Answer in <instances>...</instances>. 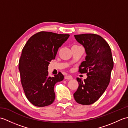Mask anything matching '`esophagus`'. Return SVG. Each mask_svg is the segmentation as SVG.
<instances>
[{
	"mask_svg": "<svg viewBox=\"0 0 128 128\" xmlns=\"http://www.w3.org/2000/svg\"><path fill=\"white\" fill-rule=\"evenodd\" d=\"M65 78L66 80H72V75H66L65 76Z\"/></svg>",
	"mask_w": 128,
	"mask_h": 128,
	"instance_id": "34e87169",
	"label": "esophagus"
}]
</instances>
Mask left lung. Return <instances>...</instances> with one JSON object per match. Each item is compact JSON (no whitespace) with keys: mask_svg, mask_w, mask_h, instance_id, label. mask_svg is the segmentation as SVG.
I'll use <instances>...</instances> for the list:
<instances>
[{"mask_svg":"<svg viewBox=\"0 0 128 128\" xmlns=\"http://www.w3.org/2000/svg\"><path fill=\"white\" fill-rule=\"evenodd\" d=\"M85 48V60L79 66L80 73H87L82 81L78 78V88L74 94L76 102L89 105L100 98L109 85L113 60L109 44L99 35L86 34L74 35Z\"/></svg>","mask_w":128,"mask_h":128,"instance_id":"1","label":"left lung"}]
</instances>
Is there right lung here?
<instances>
[{
  "label": "right lung",
  "instance_id": "right-lung-1",
  "mask_svg": "<svg viewBox=\"0 0 128 128\" xmlns=\"http://www.w3.org/2000/svg\"><path fill=\"white\" fill-rule=\"evenodd\" d=\"M69 36L40 32L31 37L22 49L18 63L21 84L27 98L35 106L45 107L54 102V85L64 76L59 72L49 76L48 66Z\"/></svg>",
  "mask_w": 128,
  "mask_h": 128
}]
</instances>
